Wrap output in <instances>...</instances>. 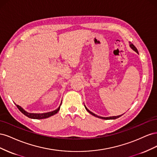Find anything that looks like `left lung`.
Segmentation results:
<instances>
[{
	"label": "left lung",
	"mask_w": 157,
	"mask_h": 157,
	"mask_svg": "<svg viewBox=\"0 0 157 157\" xmlns=\"http://www.w3.org/2000/svg\"><path fill=\"white\" fill-rule=\"evenodd\" d=\"M130 47L131 48L134 50L135 52H136L137 54H138V51H137V49L136 48V47L133 44H132L131 42H130ZM85 108H86V111L89 113H90L91 114V115H94V116H95V117H98V118H102V119H105V120H110V119H116V118H119L120 117H121L122 115H118V116H116V117H99V116H98V115H95L94 113H93L92 112H91V111H90L88 109L85 107Z\"/></svg>",
	"instance_id": "8db88e82"
}]
</instances>
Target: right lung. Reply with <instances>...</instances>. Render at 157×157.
Segmentation results:
<instances>
[{"instance_id":"obj_1","label":"right lung","mask_w":157,"mask_h":157,"mask_svg":"<svg viewBox=\"0 0 157 157\" xmlns=\"http://www.w3.org/2000/svg\"><path fill=\"white\" fill-rule=\"evenodd\" d=\"M16 106L18 108L19 110H20L23 114V115H25L27 117H29L30 118H33V119H43V118H48V117H50L52 115H55V114H56L59 111L61 105L58 109H57L56 110H55L54 111L49 112V113H41V114H40V113H27L23 108H21L20 105H16Z\"/></svg>"}]
</instances>
